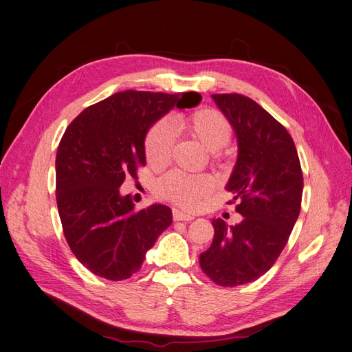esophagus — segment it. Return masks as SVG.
<instances>
[{"label":"esophagus","mask_w":352,"mask_h":352,"mask_svg":"<svg viewBox=\"0 0 352 352\" xmlns=\"http://www.w3.org/2000/svg\"><path fill=\"white\" fill-rule=\"evenodd\" d=\"M195 217L192 216V214H188V212H184V211H180V210H177V208H175L173 210V220L175 221H190V220H194Z\"/></svg>","instance_id":"1"}]
</instances>
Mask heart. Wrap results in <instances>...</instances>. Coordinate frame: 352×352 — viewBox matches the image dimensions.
Masks as SVG:
<instances>
[{
	"mask_svg": "<svg viewBox=\"0 0 352 352\" xmlns=\"http://www.w3.org/2000/svg\"><path fill=\"white\" fill-rule=\"evenodd\" d=\"M179 127L189 136L201 142L211 151L212 158H221L220 150L232 140L233 129L230 122L214 109H199L179 122ZM175 127L168 119L155 122L145 136V157L153 168L164 167L172 155L175 144ZM214 188V180L208 175H188L173 170L155 185V194L177 206L192 208L201 198L208 195Z\"/></svg>",
	"mask_w": 352,
	"mask_h": 352,
	"instance_id": "obj_1",
	"label": "heart"
}]
</instances>
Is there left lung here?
Here are the masks:
<instances>
[{
    "instance_id": "8db88e82",
    "label": "left lung",
    "mask_w": 352,
    "mask_h": 352,
    "mask_svg": "<svg viewBox=\"0 0 352 352\" xmlns=\"http://www.w3.org/2000/svg\"><path fill=\"white\" fill-rule=\"evenodd\" d=\"M238 138V160L226 189L239 199L235 226L212 219L214 239L199 265L219 286H239L270 270L300 216L302 170L289 132L241 94L211 95Z\"/></svg>"
}]
</instances>
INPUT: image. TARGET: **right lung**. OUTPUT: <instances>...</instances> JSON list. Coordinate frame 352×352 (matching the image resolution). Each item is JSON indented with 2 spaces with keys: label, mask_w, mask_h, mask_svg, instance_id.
Returning <instances> with one entry per match:
<instances>
[{
  "label": "right lung",
  "mask_w": 352,
  "mask_h": 352,
  "mask_svg": "<svg viewBox=\"0 0 352 352\" xmlns=\"http://www.w3.org/2000/svg\"><path fill=\"white\" fill-rule=\"evenodd\" d=\"M198 92L123 91L85 109L63 135L56 157L58 214L72 252L100 278L123 280L172 225V210L135 211L119 188L145 166L150 127L172 110L195 107Z\"/></svg>",
  "instance_id": "1"
}]
</instances>
